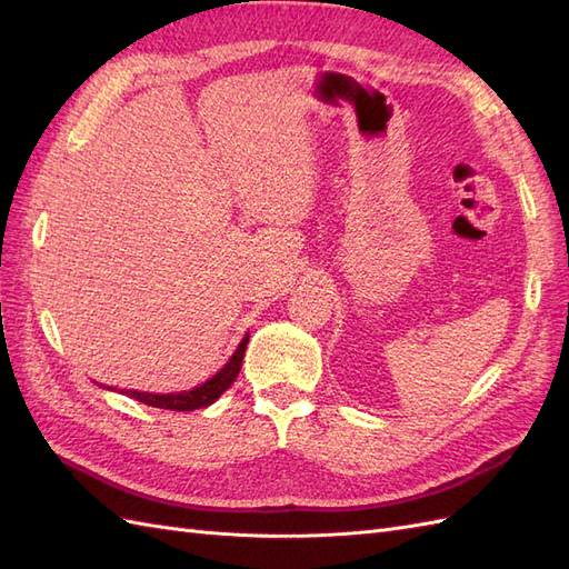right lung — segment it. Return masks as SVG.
<instances>
[{"label": "right lung", "mask_w": 569, "mask_h": 569, "mask_svg": "<svg viewBox=\"0 0 569 569\" xmlns=\"http://www.w3.org/2000/svg\"><path fill=\"white\" fill-rule=\"evenodd\" d=\"M247 343H249V335L239 343L237 351L232 353V358L228 360L226 366H222L211 380H206L203 385L189 389V391H180V393H147V391H120V393H128L130 399L153 406V408H166V410H197V408H206L211 406L218 396L230 389V385L237 380L239 370H242V358L247 351ZM104 387V385H99Z\"/></svg>", "instance_id": "obj_1"}]
</instances>
